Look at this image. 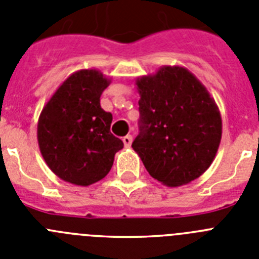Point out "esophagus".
Segmentation results:
<instances>
[{"mask_svg": "<svg viewBox=\"0 0 259 259\" xmlns=\"http://www.w3.org/2000/svg\"><path fill=\"white\" fill-rule=\"evenodd\" d=\"M123 144H124L125 148H130L132 144V136L131 135H127V136L123 137Z\"/></svg>", "mask_w": 259, "mask_h": 259, "instance_id": "1", "label": "esophagus"}]
</instances>
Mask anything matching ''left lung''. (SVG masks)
Instances as JSON below:
<instances>
[{"instance_id":"left-lung-1","label":"left lung","mask_w":259,"mask_h":259,"mask_svg":"<svg viewBox=\"0 0 259 259\" xmlns=\"http://www.w3.org/2000/svg\"><path fill=\"white\" fill-rule=\"evenodd\" d=\"M140 134L132 148L152 178L167 187L197 179L214 161L222 116L206 87L182 66L137 77Z\"/></svg>"}]
</instances>
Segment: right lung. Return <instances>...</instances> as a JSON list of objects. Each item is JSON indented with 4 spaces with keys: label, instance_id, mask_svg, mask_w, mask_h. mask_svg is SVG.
Listing matches in <instances>:
<instances>
[{
    "label": "right lung",
    "instance_id": "1",
    "mask_svg": "<svg viewBox=\"0 0 259 259\" xmlns=\"http://www.w3.org/2000/svg\"><path fill=\"white\" fill-rule=\"evenodd\" d=\"M111 83L101 71L79 70L58 87L41 110L38 148L59 179L88 187L104 179L123 141L110 132L113 120L100 105Z\"/></svg>",
    "mask_w": 259,
    "mask_h": 259
}]
</instances>
